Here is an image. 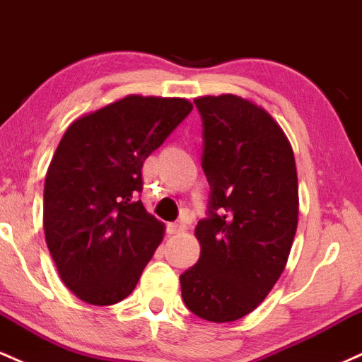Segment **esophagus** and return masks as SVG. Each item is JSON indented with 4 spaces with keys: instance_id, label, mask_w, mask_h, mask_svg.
Masks as SVG:
<instances>
[{
    "instance_id": "obj_1",
    "label": "esophagus",
    "mask_w": 362,
    "mask_h": 362,
    "mask_svg": "<svg viewBox=\"0 0 362 362\" xmlns=\"http://www.w3.org/2000/svg\"><path fill=\"white\" fill-rule=\"evenodd\" d=\"M184 230H185V223L182 221V219H178V221L168 224V233H172V235L182 233Z\"/></svg>"
}]
</instances>
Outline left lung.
<instances>
[{
    "label": "left lung",
    "mask_w": 362,
    "mask_h": 362,
    "mask_svg": "<svg viewBox=\"0 0 362 362\" xmlns=\"http://www.w3.org/2000/svg\"><path fill=\"white\" fill-rule=\"evenodd\" d=\"M194 103L211 190L195 228L201 255L180 276L182 300L197 317L235 322L264 301L286 267L298 226L296 165L264 109L235 95Z\"/></svg>",
    "instance_id": "1"
}]
</instances>
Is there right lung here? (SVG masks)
<instances>
[{"label":"right lung","instance_id":"1","mask_svg":"<svg viewBox=\"0 0 362 362\" xmlns=\"http://www.w3.org/2000/svg\"><path fill=\"white\" fill-rule=\"evenodd\" d=\"M192 110L185 98L131 97L74 120L44 185L45 242L62 282L90 305L122 301L163 238L146 213L144 160Z\"/></svg>","mask_w":362,"mask_h":362}]
</instances>
